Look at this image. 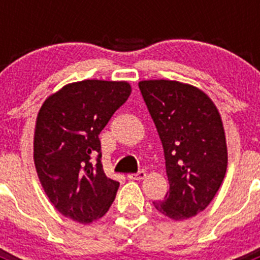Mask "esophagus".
I'll use <instances>...</instances> for the list:
<instances>
[{
    "label": "esophagus",
    "instance_id": "1",
    "mask_svg": "<svg viewBox=\"0 0 260 260\" xmlns=\"http://www.w3.org/2000/svg\"><path fill=\"white\" fill-rule=\"evenodd\" d=\"M127 177H128V178H130V180H135V181L143 180L144 177H146V172H144V171H139V172H137V173L128 174Z\"/></svg>",
    "mask_w": 260,
    "mask_h": 260
}]
</instances>
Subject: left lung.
Here are the masks:
<instances>
[{
    "mask_svg": "<svg viewBox=\"0 0 260 260\" xmlns=\"http://www.w3.org/2000/svg\"><path fill=\"white\" fill-rule=\"evenodd\" d=\"M164 150L169 192L156 210L185 220L207 207L224 180L228 152L221 118L204 92L176 80L139 83Z\"/></svg>",
    "mask_w": 260,
    "mask_h": 260,
    "instance_id": "left-lung-1",
    "label": "left lung"
}]
</instances>
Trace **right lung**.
I'll use <instances>...</instances> for the list:
<instances>
[{
    "mask_svg": "<svg viewBox=\"0 0 260 260\" xmlns=\"http://www.w3.org/2000/svg\"><path fill=\"white\" fill-rule=\"evenodd\" d=\"M130 93L126 82L82 80L49 96L39 112L34 141L39 180L56 210L74 221L100 219L116 198L119 182L103 171L99 134Z\"/></svg>",
    "mask_w": 260,
    "mask_h": 260,
    "instance_id": "1",
    "label": "right lung"
}]
</instances>
